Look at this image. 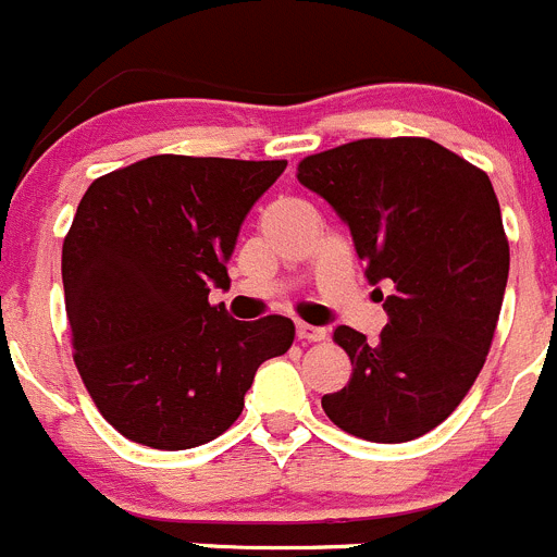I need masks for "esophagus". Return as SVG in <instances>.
Here are the masks:
<instances>
[{
  "instance_id": "obj_1",
  "label": "esophagus",
  "mask_w": 557,
  "mask_h": 557,
  "mask_svg": "<svg viewBox=\"0 0 557 557\" xmlns=\"http://www.w3.org/2000/svg\"><path fill=\"white\" fill-rule=\"evenodd\" d=\"M295 334H298V339H304V343H321V339H326V329L321 326H309V323H295Z\"/></svg>"
}]
</instances>
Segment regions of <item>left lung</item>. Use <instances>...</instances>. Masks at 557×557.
<instances>
[{
    "instance_id": "8db88e82",
    "label": "left lung",
    "mask_w": 557,
    "mask_h": 557,
    "mask_svg": "<svg viewBox=\"0 0 557 557\" xmlns=\"http://www.w3.org/2000/svg\"><path fill=\"white\" fill-rule=\"evenodd\" d=\"M295 175L346 220L368 282L393 284L379 343L334 329L351 379L323 410L373 444L426 435L457 410L494 343L510 248L491 178L424 136L348 141L307 156Z\"/></svg>"
}]
</instances>
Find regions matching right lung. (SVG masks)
Segmentation results:
<instances>
[{
	"instance_id": "add662e5",
	"label": "right lung",
	"mask_w": 557,
	"mask_h": 557,
	"mask_svg": "<svg viewBox=\"0 0 557 557\" xmlns=\"http://www.w3.org/2000/svg\"><path fill=\"white\" fill-rule=\"evenodd\" d=\"M287 161L150 156L83 195L63 239L75 366L113 430L150 449L209 444L234 424L284 314L234 321L209 304L250 206Z\"/></svg>"
}]
</instances>
